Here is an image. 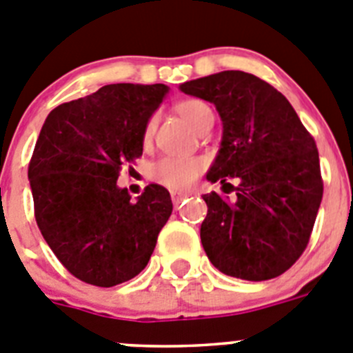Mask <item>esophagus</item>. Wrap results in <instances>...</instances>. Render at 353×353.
<instances>
[{
  "instance_id": "obj_1",
  "label": "esophagus",
  "mask_w": 353,
  "mask_h": 353,
  "mask_svg": "<svg viewBox=\"0 0 353 353\" xmlns=\"http://www.w3.org/2000/svg\"><path fill=\"white\" fill-rule=\"evenodd\" d=\"M190 193H186V192H172L170 193V196H172V202H174V205H179L181 202H183L184 199H186V196H188Z\"/></svg>"
}]
</instances>
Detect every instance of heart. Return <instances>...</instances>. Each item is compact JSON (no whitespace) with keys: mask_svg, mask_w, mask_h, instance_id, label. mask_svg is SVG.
I'll use <instances>...</instances> for the list:
<instances>
[{"mask_svg":"<svg viewBox=\"0 0 353 353\" xmlns=\"http://www.w3.org/2000/svg\"><path fill=\"white\" fill-rule=\"evenodd\" d=\"M177 112L181 114L184 121L188 123L193 130H199L205 123L212 121V110L205 101L188 98L177 103ZM154 128V121L148 123L145 135H151ZM205 160L200 157H163L153 165V177L160 184L172 190H186L196 181V177L204 172Z\"/></svg>","mask_w":353,"mask_h":353,"instance_id":"heart-1","label":"heart"}]
</instances>
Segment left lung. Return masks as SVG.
Returning <instances> with one entry per match:
<instances>
[{
    "label": "left lung",
    "instance_id": "left-lung-1",
    "mask_svg": "<svg viewBox=\"0 0 353 353\" xmlns=\"http://www.w3.org/2000/svg\"><path fill=\"white\" fill-rule=\"evenodd\" d=\"M181 91L220 112L223 141L208 179L236 193L204 195L205 255L223 274L248 281L283 274L306 250L322 202L315 139L283 94L246 72L195 79ZM230 179L237 187L226 183Z\"/></svg>",
    "mask_w": 353,
    "mask_h": 353
}]
</instances>
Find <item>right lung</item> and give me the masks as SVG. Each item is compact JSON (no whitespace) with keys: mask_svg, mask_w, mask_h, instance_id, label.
Here are the masks:
<instances>
[{"mask_svg":"<svg viewBox=\"0 0 353 353\" xmlns=\"http://www.w3.org/2000/svg\"><path fill=\"white\" fill-rule=\"evenodd\" d=\"M165 84H109L47 116L28 167L34 220L70 274L114 287L148 265L172 214L170 193L145 186L137 202L116 184L142 157L145 125Z\"/></svg>","mask_w":353,"mask_h":353,"instance_id":"obj_1","label":"right lung"}]
</instances>
